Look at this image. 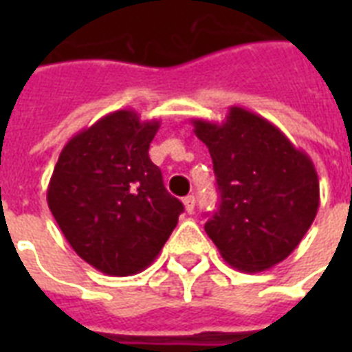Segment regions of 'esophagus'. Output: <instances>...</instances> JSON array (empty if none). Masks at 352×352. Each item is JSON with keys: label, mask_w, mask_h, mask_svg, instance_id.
<instances>
[{"label": "esophagus", "mask_w": 352, "mask_h": 352, "mask_svg": "<svg viewBox=\"0 0 352 352\" xmlns=\"http://www.w3.org/2000/svg\"><path fill=\"white\" fill-rule=\"evenodd\" d=\"M182 203H184V210H186L188 214H192L193 208H195V197H193V195H188V197L182 199Z\"/></svg>", "instance_id": "1"}]
</instances>
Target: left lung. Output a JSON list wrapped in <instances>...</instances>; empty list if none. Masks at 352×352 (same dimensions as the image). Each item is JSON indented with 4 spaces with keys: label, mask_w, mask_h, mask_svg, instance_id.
Returning <instances> with one entry per match:
<instances>
[{
    "label": "left lung",
    "mask_w": 352,
    "mask_h": 352,
    "mask_svg": "<svg viewBox=\"0 0 352 352\" xmlns=\"http://www.w3.org/2000/svg\"><path fill=\"white\" fill-rule=\"evenodd\" d=\"M192 124L214 162L221 201L204 230L223 259L248 274L287 259L320 206L311 157L245 107L232 106L221 124L203 118Z\"/></svg>",
    "instance_id": "8db88e82"
}]
</instances>
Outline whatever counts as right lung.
I'll return each mask as SVG.
<instances>
[{"label": "right lung", "mask_w": 352, "mask_h": 352, "mask_svg": "<svg viewBox=\"0 0 352 352\" xmlns=\"http://www.w3.org/2000/svg\"><path fill=\"white\" fill-rule=\"evenodd\" d=\"M159 127L133 109L109 113L63 146L49 181L47 203L67 243L107 276L149 267L184 210L148 155Z\"/></svg>", "instance_id": "1"}]
</instances>
